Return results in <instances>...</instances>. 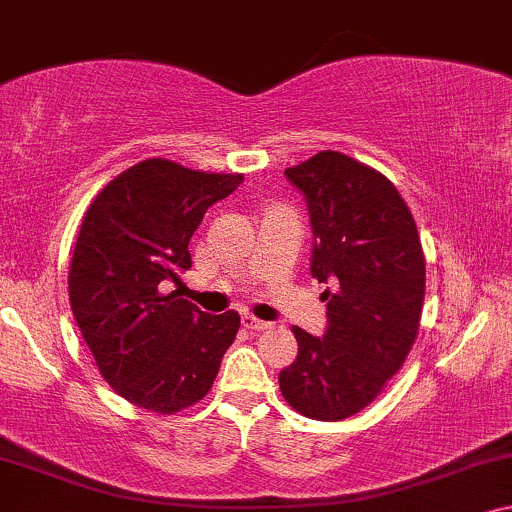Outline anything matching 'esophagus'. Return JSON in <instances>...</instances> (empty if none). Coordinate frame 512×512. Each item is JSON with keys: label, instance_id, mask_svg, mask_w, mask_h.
<instances>
[{"label": "esophagus", "instance_id": "34e87169", "mask_svg": "<svg viewBox=\"0 0 512 512\" xmlns=\"http://www.w3.org/2000/svg\"><path fill=\"white\" fill-rule=\"evenodd\" d=\"M243 327L250 329V331H264L271 327V322H264V320H257L255 315H243Z\"/></svg>", "mask_w": 512, "mask_h": 512}]
</instances>
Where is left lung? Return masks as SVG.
Returning <instances> with one entry per match:
<instances>
[{"label":"left lung","instance_id":"1","mask_svg":"<svg viewBox=\"0 0 512 512\" xmlns=\"http://www.w3.org/2000/svg\"><path fill=\"white\" fill-rule=\"evenodd\" d=\"M285 176L311 213V273L329 285V325L322 338L292 327L299 355L278 383L297 413L338 422L380 397L413 350L427 266L413 213L369 164L322 150Z\"/></svg>","mask_w":512,"mask_h":512}]
</instances>
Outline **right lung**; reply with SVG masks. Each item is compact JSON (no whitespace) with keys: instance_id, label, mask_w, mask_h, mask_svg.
<instances>
[{"instance_id":"add662e5","label":"right lung","mask_w":512,"mask_h":512,"mask_svg":"<svg viewBox=\"0 0 512 512\" xmlns=\"http://www.w3.org/2000/svg\"><path fill=\"white\" fill-rule=\"evenodd\" d=\"M243 183L153 157L102 187L85 211L69 266L78 329L115 394L148 413L174 415L211 392L234 343L236 311L201 313L178 290L190 239L208 206Z\"/></svg>"}]
</instances>
